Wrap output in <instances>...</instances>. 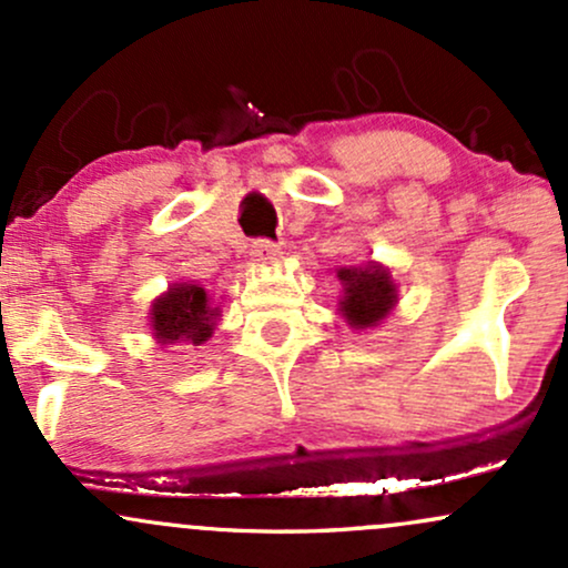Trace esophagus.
I'll use <instances>...</instances> for the list:
<instances>
[{"label":"esophagus","instance_id":"1","mask_svg":"<svg viewBox=\"0 0 568 568\" xmlns=\"http://www.w3.org/2000/svg\"><path fill=\"white\" fill-rule=\"evenodd\" d=\"M280 256H283V251H280V245L270 243V240H256L251 247V258L262 266L280 262Z\"/></svg>","mask_w":568,"mask_h":568}]
</instances>
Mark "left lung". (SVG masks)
Masks as SVG:
<instances>
[{
    "instance_id": "8db88e82",
    "label": "left lung",
    "mask_w": 568,
    "mask_h": 568,
    "mask_svg": "<svg viewBox=\"0 0 568 568\" xmlns=\"http://www.w3.org/2000/svg\"><path fill=\"white\" fill-rule=\"evenodd\" d=\"M336 277L342 280L344 288L338 312L352 328H374L395 310L397 288L387 266L376 262L363 266H342Z\"/></svg>"
}]
</instances>
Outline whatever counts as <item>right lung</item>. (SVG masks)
<instances>
[{
  "label": "right lung",
  "instance_id": "obj_1",
  "mask_svg": "<svg viewBox=\"0 0 568 568\" xmlns=\"http://www.w3.org/2000/svg\"><path fill=\"white\" fill-rule=\"evenodd\" d=\"M152 331L160 344L207 342L216 328L219 306L211 304L207 291L192 283H175L152 304Z\"/></svg>",
  "mask_w": 568,
  "mask_h": 568
}]
</instances>
